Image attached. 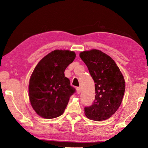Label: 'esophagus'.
<instances>
[{"label": "esophagus", "instance_id": "1", "mask_svg": "<svg viewBox=\"0 0 148 148\" xmlns=\"http://www.w3.org/2000/svg\"><path fill=\"white\" fill-rule=\"evenodd\" d=\"M76 90H77V93H81V88L80 87H77V88H76Z\"/></svg>", "mask_w": 148, "mask_h": 148}]
</instances>
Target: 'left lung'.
<instances>
[{"instance_id":"1","label":"left lung","mask_w":148,"mask_h":148,"mask_svg":"<svg viewBox=\"0 0 148 148\" xmlns=\"http://www.w3.org/2000/svg\"><path fill=\"white\" fill-rule=\"evenodd\" d=\"M95 82V97L92 106L84 108L88 118L102 121L109 118L120 106L125 90L124 77L115 62L98 49L81 52Z\"/></svg>"}]
</instances>
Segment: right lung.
Segmentation results:
<instances>
[{
    "instance_id": "add662e5",
    "label": "right lung",
    "mask_w": 148,
    "mask_h": 148,
    "mask_svg": "<svg viewBox=\"0 0 148 148\" xmlns=\"http://www.w3.org/2000/svg\"><path fill=\"white\" fill-rule=\"evenodd\" d=\"M75 58L74 51L56 49L40 60L34 69L29 93L31 105L39 116L52 119L64 113L70 97L76 92L64 72Z\"/></svg>"
}]
</instances>
